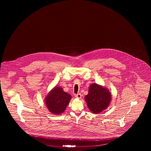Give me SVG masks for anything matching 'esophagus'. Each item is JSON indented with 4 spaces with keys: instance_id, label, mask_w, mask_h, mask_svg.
I'll return each mask as SVG.
<instances>
[{
    "instance_id": "obj_1",
    "label": "esophagus",
    "mask_w": 151,
    "mask_h": 151,
    "mask_svg": "<svg viewBox=\"0 0 151 151\" xmlns=\"http://www.w3.org/2000/svg\"><path fill=\"white\" fill-rule=\"evenodd\" d=\"M75 97H76L79 98V99H80V98L81 97V93H80L75 94Z\"/></svg>"
}]
</instances>
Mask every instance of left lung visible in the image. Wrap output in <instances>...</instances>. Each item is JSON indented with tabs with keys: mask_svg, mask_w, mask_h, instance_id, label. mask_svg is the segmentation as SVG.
<instances>
[{
	"mask_svg": "<svg viewBox=\"0 0 151 151\" xmlns=\"http://www.w3.org/2000/svg\"><path fill=\"white\" fill-rule=\"evenodd\" d=\"M111 96L107 89L96 84H92L89 86V92L85 96V100L90 110L96 114L108 108Z\"/></svg>",
	"mask_w": 151,
	"mask_h": 151,
	"instance_id": "8db88e82",
	"label": "left lung"
}]
</instances>
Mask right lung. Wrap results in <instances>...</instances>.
<instances>
[{
    "mask_svg": "<svg viewBox=\"0 0 151 151\" xmlns=\"http://www.w3.org/2000/svg\"><path fill=\"white\" fill-rule=\"evenodd\" d=\"M71 99V95L65 92L62 88L57 86L55 87L47 95L45 102L51 113L60 114L65 111Z\"/></svg>",
    "mask_w": 151,
    "mask_h": 151,
    "instance_id": "right-lung-1",
    "label": "right lung"
}]
</instances>
